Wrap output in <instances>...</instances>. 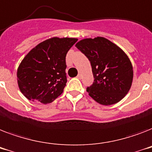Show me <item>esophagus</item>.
Masks as SVG:
<instances>
[{
	"mask_svg": "<svg viewBox=\"0 0 152 152\" xmlns=\"http://www.w3.org/2000/svg\"><path fill=\"white\" fill-rule=\"evenodd\" d=\"M77 78H78V79H82V75H81V74H78V75H77Z\"/></svg>",
	"mask_w": 152,
	"mask_h": 152,
	"instance_id": "esophagus-1",
	"label": "esophagus"
}]
</instances>
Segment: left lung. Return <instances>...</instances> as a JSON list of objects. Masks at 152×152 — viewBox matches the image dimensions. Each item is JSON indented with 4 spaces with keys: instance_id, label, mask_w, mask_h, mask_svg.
<instances>
[{
    "instance_id": "8db88e82",
    "label": "left lung",
    "mask_w": 152,
    "mask_h": 152,
    "mask_svg": "<svg viewBox=\"0 0 152 152\" xmlns=\"http://www.w3.org/2000/svg\"><path fill=\"white\" fill-rule=\"evenodd\" d=\"M75 46L92 66L94 82L86 88L88 95L106 106L123 99L130 89L133 77V66L124 51L102 37L81 40Z\"/></svg>"
}]
</instances>
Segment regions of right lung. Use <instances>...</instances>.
Masks as SVG:
<instances>
[{
    "label": "right lung",
    "instance_id": "right-lung-1",
    "mask_svg": "<svg viewBox=\"0 0 152 152\" xmlns=\"http://www.w3.org/2000/svg\"><path fill=\"white\" fill-rule=\"evenodd\" d=\"M77 41L52 37L38 44L24 57L17 70V81L29 100L48 104L63 93L66 83V53Z\"/></svg>",
    "mask_w": 152,
    "mask_h": 152
}]
</instances>
